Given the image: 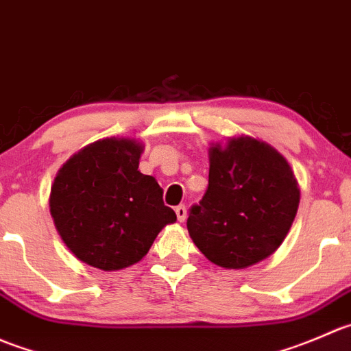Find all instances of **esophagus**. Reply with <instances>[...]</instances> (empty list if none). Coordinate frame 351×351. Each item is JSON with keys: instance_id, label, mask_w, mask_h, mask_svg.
Segmentation results:
<instances>
[{"instance_id": "34e87169", "label": "esophagus", "mask_w": 351, "mask_h": 351, "mask_svg": "<svg viewBox=\"0 0 351 351\" xmlns=\"http://www.w3.org/2000/svg\"><path fill=\"white\" fill-rule=\"evenodd\" d=\"M176 215H177V220H179V221L186 220V217H187L186 206H184V204H179V206H176Z\"/></svg>"}]
</instances>
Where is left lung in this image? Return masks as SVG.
<instances>
[{"label": "left lung", "instance_id": "8db88e82", "mask_svg": "<svg viewBox=\"0 0 351 351\" xmlns=\"http://www.w3.org/2000/svg\"><path fill=\"white\" fill-rule=\"evenodd\" d=\"M300 191L289 162L251 136L210 150L203 199L193 204L187 230L215 265L242 269L268 258L285 241Z\"/></svg>", "mask_w": 351, "mask_h": 351}]
</instances>
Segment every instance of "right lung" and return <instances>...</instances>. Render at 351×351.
<instances>
[{
    "label": "right lung",
    "mask_w": 351,
    "mask_h": 351,
    "mask_svg": "<svg viewBox=\"0 0 351 351\" xmlns=\"http://www.w3.org/2000/svg\"><path fill=\"white\" fill-rule=\"evenodd\" d=\"M141 152L134 140H99L73 155L51 187V215L62 242L93 268L134 265L177 220L157 180L138 171Z\"/></svg>",
    "instance_id": "obj_1"
}]
</instances>
